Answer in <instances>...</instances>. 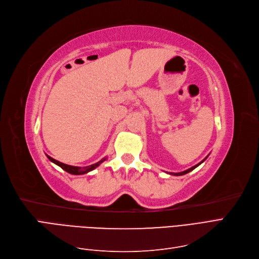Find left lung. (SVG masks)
<instances>
[{
	"instance_id": "1",
	"label": "left lung",
	"mask_w": 259,
	"mask_h": 259,
	"mask_svg": "<svg viewBox=\"0 0 259 259\" xmlns=\"http://www.w3.org/2000/svg\"><path fill=\"white\" fill-rule=\"evenodd\" d=\"M207 159V157L202 161V162H199V163L198 164H196V165H194V166H192V167H191V168H189V169H187V170H184V171H180V173H169V174H171V175H175V176H181V175H185V174H187V173H189V171H191V170H193L195 167H197L199 164H202L203 163V162L205 161Z\"/></svg>"
}]
</instances>
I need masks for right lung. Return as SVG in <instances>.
Returning <instances> with one entry per match:
<instances>
[{
  "mask_svg": "<svg viewBox=\"0 0 259 259\" xmlns=\"http://www.w3.org/2000/svg\"><path fill=\"white\" fill-rule=\"evenodd\" d=\"M47 157H48V159H49L51 162H53V163H55L56 165H59V166H60V167H62L64 170H66L67 173L72 174V175H83V174L89 173V171H91V170L95 169V168L97 167V166H99V165L102 163V162H103V161H105V159H107V158H103V159H101L100 161H98L97 163H94V164L89 165V166L80 167V166H72V165H68V164L62 163V162L57 161V160H55V159L51 158L50 156H48V155H47Z\"/></svg>",
  "mask_w": 259,
  "mask_h": 259,
  "instance_id": "obj_1",
  "label": "right lung"
}]
</instances>
